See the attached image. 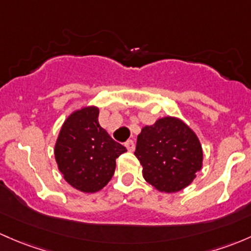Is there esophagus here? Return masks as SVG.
I'll list each match as a JSON object with an SVG mask.
<instances>
[{"label": "esophagus", "mask_w": 251, "mask_h": 251, "mask_svg": "<svg viewBox=\"0 0 251 251\" xmlns=\"http://www.w3.org/2000/svg\"><path fill=\"white\" fill-rule=\"evenodd\" d=\"M125 147L127 148L128 151H133V150H134V142H133V141H131V139H130V141L126 142V143H125Z\"/></svg>", "instance_id": "34e87169"}]
</instances>
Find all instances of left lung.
I'll return each mask as SVG.
<instances>
[{
  "mask_svg": "<svg viewBox=\"0 0 251 251\" xmlns=\"http://www.w3.org/2000/svg\"><path fill=\"white\" fill-rule=\"evenodd\" d=\"M134 155L143 166L144 179L161 192L180 191L202 168L199 138L186 124L172 117L142 128Z\"/></svg>",
  "mask_w": 251,
  "mask_h": 251,
  "instance_id": "8db88e82",
  "label": "left lung"
}]
</instances>
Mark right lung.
<instances>
[{"mask_svg":"<svg viewBox=\"0 0 251 251\" xmlns=\"http://www.w3.org/2000/svg\"><path fill=\"white\" fill-rule=\"evenodd\" d=\"M99 108L85 107L63 123L55 144V160L70 185L83 192L104 188L115 171V160L126 148L99 123Z\"/></svg>","mask_w":251,"mask_h":251,"instance_id":"add662e5","label":"right lung"}]
</instances>
